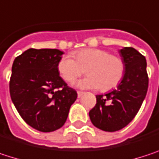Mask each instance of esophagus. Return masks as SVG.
Instances as JSON below:
<instances>
[{
	"instance_id": "obj_1",
	"label": "esophagus",
	"mask_w": 159,
	"mask_h": 159,
	"mask_svg": "<svg viewBox=\"0 0 159 159\" xmlns=\"http://www.w3.org/2000/svg\"><path fill=\"white\" fill-rule=\"evenodd\" d=\"M83 95H84V92H82V91H77V96H78V98H81Z\"/></svg>"
}]
</instances>
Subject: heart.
I'll use <instances>...</instances> for the list:
<instances>
[{"label": "heart", "mask_w": 159, "mask_h": 159, "mask_svg": "<svg viewBox=\"0 0 159 159\" xmlns=\"http://www.w3.org/2000/svg\"><path fill=\"white\" fill-rule=\"evenodd\" d=\"M74 58L63 56L57 63L62 79L73 83L84 72L88 75L77 83L83 88H99L109 91L116 87L125 74L123 60L101 48H83L74 53Z\"/></svg>", "instance_id": "heart-1"}]
</instances>
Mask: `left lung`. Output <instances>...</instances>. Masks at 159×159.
I'll use <instances>...</instances> for the list:
<instances>
[{
  "label": "left lung",
  "mask_w": 159,
  "mask_h": 159,
  "mask_svg": "<svg viewBox=\"0 0 159 159\" xmlns=\"http://www.w3.org/2000/svg\"><path fill=\"white\" fill-rule=\"evenodd\" d=\"M125 63V74L116 89L98 95L89 111L92 123L105 132H116L128 125L139 111L148 88L146 60L131 47L119 50Z\"/></svg>",
  "instance_id": "obj_1"
}]
</instances>
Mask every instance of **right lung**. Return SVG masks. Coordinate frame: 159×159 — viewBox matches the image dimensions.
I'll return each instance as SVG.
<instances>
[{
    "label": "right lung",
    "mask_w": 159,
    "mask_h": 159,
    "mask_svg": "<svg viewBox=\"0 0 159 159\" xmlns=\"http://www.w3.org/2000/svg\"><path fill=\"white\" fill-rule=\"evenodd\" d=\"M62 54L56 48H29L16 57L12 66V101L22 119L39 132L62 127L77 98L76 91L58 72L57 63Z\"/></svg>",
    "instance_id": "add662e5"
}]
</instances>
